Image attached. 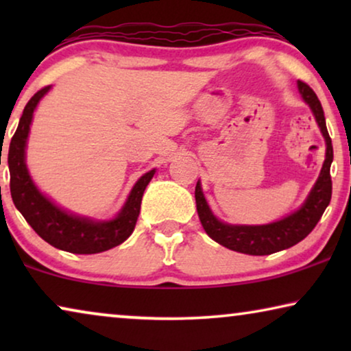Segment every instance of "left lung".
<instances>
[{"instance_id":"obj_1","label":"left lung","mask_w":351,"mask_h":351,"mask_svg":"<svg viewBox=\"0 0 351 351\" xmlns=\"http://www.w3.org/2000/svg\"><path fill=\"white\" fill-rule=\"evenodd\" d=\"M297 86H299L302 97L310 105L316 123H318L326 141V160L323 162V167H321L319 177L300 209H297L295 213L273 223L230 225L220 222L215 217L213 210L209 209L208 203H206L201 184L199 182L196 184V210H198L204 232L215 243L222 244V246L232 249V251L249 254V256H268V254L294 246V244L300 243L305 237H308L311 230L319 222L321 215L328 208V204L330 203V196H332L330 162L334 160V152L328 128H326L323 107H321V102L308 84L304 83V81H299Z\"/></svg>"}]
</instances>
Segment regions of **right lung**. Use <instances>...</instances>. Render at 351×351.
Listing matches in <instances>:
<instances>
[{
    "label": "right lung",
    "instance_id": "right-lung-1",
    "mask_svg": "<svg viewBox=\"0 0 351 351\" xmlns=\"http://www.w3.org/2000/svg\"><path fill=\"white\" fill-rule=\"evenodd\" d=\"M51 88L46 86L28 100L11 138L8 153L11 174V196L16 208L30 223V227L51 246L73 254H97L108 251L131 237L136 227L143 191L155 176V169L143 174L129 193L119 214L112 220L95 222L93 219L69 214L46 198L33 184L25 165L27 137L38 102Z\"/></svg>",
    "mask_w": 351,
    "mask_h": 351
}]
</instances>
